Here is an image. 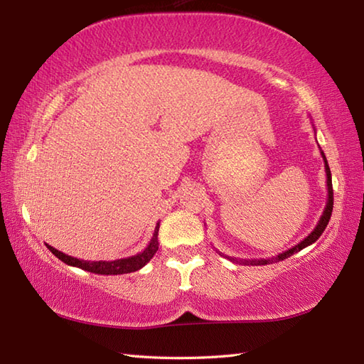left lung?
Instances as JSON below:
<instances>
[{
	"instance_id": "8db88e82",
	"label": "left lung",
	"mask_w": 364,
	"mask_h": 364,
	"mask_svg": "<svg viewBox=\"0 0 364 364\" xmlns=\"http://www.w3.org/2000/svg\"><path fill=\"white\" fill-rule=\"evenodd\" d=\"M314 133H316V128H314ZM321 149V146H319ZM321 154H322V159H323V167H326V175H327V203H326V210H323V213H322V215H321V219H319V222H318V225L314 227V230L311 231L310 235H308L304 241H300L297 245H294V247H291L289 250H286V252H283V253H278L277 257H274V258H267V259H237V258H233V257H225V255L223 253H220V252H218L220 257H225V258H228L230 261H233V262H239V264H250V266H266V264H272V262H277V261H283V259H286V258H289L291 255H294V253H297V252H300L301 249H305V247H308V245H311L313 242H316L318 241V239L321 237V235L323 233V230H326V227L328 225V220H330V218H331V211H333V186H331V172H330V167H328V162H327V158H326V154H323V151L321 150Z\"/></svg>"
}]
</instances>
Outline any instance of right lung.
<instances>
[{
    "label": "right lung",
    "mask_w": 364,
    "mask_h": 364,
    "mask_svg": "<svg viewBox=\"0 0 364 364\" xmlns=\"http://www.w3.org/2000/svg\"><path fill=\"white\" fill-rule=\"evenodd\" d=\"M158 231H159V222L154 227V233L153 237L150 239L149 245L145 247L142 252H139L133 257L128 258H120V259H114V261H86V259H78L73 258L70 255H65L63 252H59L54 247L45 244L48 247V250L58 257L60 261H64L65 264L73 266V267H80L82 270H87V272L92 274H100V275H122V274H129V272H136V270L142 269L146 262H149L153 255L158 250Z\"/></svg>",
    "instance_id": "1"
}]
</instances>
